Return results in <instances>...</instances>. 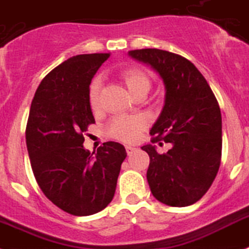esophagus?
<instances>
[{
  "label": "esophagus",
  "mask_w": 249,
  "mask_h": 249,
  "mask_svg": "<svg viewBox=\"0 0 249 249\" xmlns=\"http://www.w3.org/2000/svg\"><path fill=\"white\" fill-rule=\"evenodd\" d=\"M135 150H136V148L133 147V146H126V151H127V154H128V155L132 154Z\"/></svg>",
  "instance_id": "obj_1"
}]
</instances>
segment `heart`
Masks as SVG:
<instances>
[{"instance_id":"b5f03b06","label":"heart","mask_w":249,"mask_h":249,"mask_svg":"<svg viewBox=\"0 0 249 249\" xmlns=\"http://www.w3.org/2000/svg\"><path fill=\"white\" fill-rule=\"evenodd\" d=\"M121 78L127 86L131 94L141 88L150 89L151 82L147 74L140 68H128L121 73ZM101 87L102 82L99 78H95L89 84L88 101L93 109H97L101 103ZM147 126L146 117L141 114L136 116H117L110 121L107 127V135L112 139H116L122 142H133L142 129Z\"/></svg>"}]
</instances>
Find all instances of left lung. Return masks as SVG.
<instances>
[{"label": "left lung", "instance_id": "8db88e82", "mask_svg": "<svg viewBox=\"0 0 249 249\" xmlns=\"http://www.w3.org/2000/svg\"><path fill=\"white\" fill-rule=\"evenodd\" d=\"M147 63L162 78L166 94L151 142L173 147L159 154L152 145L141 147L150 156L147 181L151 193L170 207H188L200 200L215 179L222 159V114L203 74L188 59L160 49L128 53Z\"/></svg>", "mask_w": 249, "mask_h": 249}]
</instances>
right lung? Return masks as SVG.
<instances>
[{"label":"right lung","instance_id":"add662e5","mask_svg":"<svg viewBox=\"0 0 249 249\" xmlns=\"http://www.w3.org/2000/svg\"><path fill=\"white\" fill-rule=\"evenodd\" d=\"M109 55L68 59L41 80L31 102L26 146L33 173L49 200L71 215H92L107 207L127 156L118 142H106L95 155L83 147L88 126L95 123L89 84Z\"/></svg>","mask_w":249,"mask_h":249}]
</instances>
